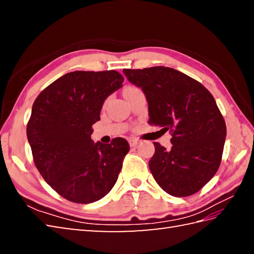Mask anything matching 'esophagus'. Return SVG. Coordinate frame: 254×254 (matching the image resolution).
Returning <instances> with one entry per match:
<instances>
[{
    "label": "esophagus",
    "instance_id": "1",
    "mask_svg": "<svg viewBox=\"0 0 254 254\" xmlns=\"http://www.w3.org/2000/svg\"><path fill=\"white\" fill-rule=\"evenodd\" d=\"M138 143H139V141H138V139H136V138H130V139H128V144H130L131 147H135Z\"/></svg>",
    "mask_w": 254,
    "mask_h": 254
}]
</instances>
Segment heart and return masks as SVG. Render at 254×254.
Returning a JSON list of instances; mask_svg holds the SVG:
<instances>
[{
	"label": "heart",
	"mask_w": 254,
	"mask_h": 254,
	"mask_svg": "<svg viewBox=\"0 0 254 254\" xmlns=\"http://www.w3.org/2000/svg\"><path fill=\"white\" fill-rule=\"evenodd\" d=\"M134 89H137V88H135V87H127L126 89V91H130V90H134Z\"/></svg>",
	"instance_id": "obj_1"
}]
</instances>
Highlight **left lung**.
Masks as SVG:
<instances>
[{
    "label": "left lung",
    "instance_id": "obj_1",
    "mask_svg": "<svg viewBox=\"0 0 254 254\" xmlns=\"http://www.w3.org/2000/svg\"><path fill=\"white\" fill-rule=\"evenodd\" d=\"M128 82L141 87L148 102L150 126L171 133V149L154 142L149 169L172 196H190L216 174L224 150L226 123L212 94L177 69L124 68Z\"/></svg>",
    "mask_w": 254,
    "mask_h": 254
}]
</instances>
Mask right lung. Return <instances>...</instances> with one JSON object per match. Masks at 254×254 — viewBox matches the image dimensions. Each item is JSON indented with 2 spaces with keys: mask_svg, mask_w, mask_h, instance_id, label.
I'll list each match as a JSON object with an SVG mask.
<instances>
[{
  "mask_svg": "<svg viewBox=\"0 0 254 254\" xmlns=\"http://www.w3.org/2000/svg\"><path fill=\"white\" fill-rule=\"evenodd\" d=\"M117 71H75L41 91L27 138L34 163L53 190L74 203L98 201L116 185L130 145L122 137L94 143L93 124L108 96L122 87Z\"/></svg>",
  "mask_w": 254,
  "mask_h": 254,
  "instance_id": "1",
  "label": "right lung"
}]
</instances>
